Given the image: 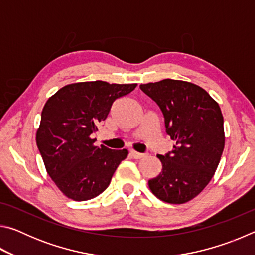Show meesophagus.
<instances>
[{
	"instance_id": "esophagus-1",
	"label": "esophagus",
	"mask_w": 255,
	"mask_h": 255,
	"mask_svg": "<svg viewBox=\"0 0 255 255\" xmlns=\"http://www.w3.org/2000/svg\"><path fill=\"white\" fill-rule=\"evenodd\" d=\"M130 155H131L133 158H136V159H140V158H143V157L146 156V154L138 153V152H136V150H133V149L130 150Z\"/></svg>"
}]
</instances>
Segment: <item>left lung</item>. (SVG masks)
<instances>
[{"label": "left lung", "instance_id": "1", "mask_svg": "<svg viewBox=\"0 0 255 255\" xmlns=\"http://www.w3.org/2000/svg\"><path fill=\"white\" fill-rule=\"evenodd\" d=\"M139 88L161 108L166 133L175 141L172 152L157 155L162 171L148 187L164 202L185 204L205 189L221 161L225 146L221 108L190 82L165 79Z\"/></svg>", "mask_w": 255, "mask_h": 255}]
</instances>
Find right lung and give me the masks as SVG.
Wrapping results in <instances>:
<instances>
[{"label": "right lung", "mask_w": 255, "mask_h": 255, "mask_svg": "<svg viewBox=\"0 0 255 255\" xmlns=\"http://www.w3.org/2000/svg\"><path fill=\"white\" fill-rule=\"evenodd\" d=\"M136 86L80 82L63 86L47 100L36 141L47 173L67 198L85 201L100 195L127 157V149L98 147L91 135L106 120L112 103Z\"/></svg>", "instance_id": "obj_1"}]
</instances>
